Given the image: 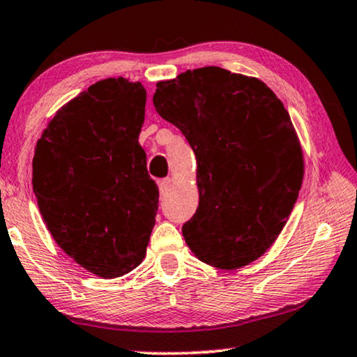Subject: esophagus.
<instances>
[{
	"label": "esophagus",
	"instance_id": "esophagus-1",
	"mask_svg": "<svg viewBox=\"0 0 357 357\" xmlns=\"http://www.w3.org/2000/svg\"><path fill=\"white\" fill-rule=\"evenodd\" d=\"M158 186H160V193L161 195H166L169 190H171L172 186V178H162L158 182Z\"/></svg>",
	"mask_w": 357,
	"mask_h": 357
}]
</instances>
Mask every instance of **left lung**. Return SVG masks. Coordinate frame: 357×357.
<instances>
[{"mask_svg":"<svg viewBox=\"0 0 357 357\" xmlns=\"http://www.w3.org/2000/svg\"><path fill=\"white\" fill-rule=\"evenodd\" d=\"M153 103L197 160L199 206L182 227L186 244L211 266L249 265L282 231L303 182L287 109L260 79L220 67L161 81Z\"/></svg>","mask_w":357,"mask_h":357,"instance_id":"obj_1","label":"left lung"}]
</instances>
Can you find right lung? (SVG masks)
Instances as JSON below:
<instances>
[{"label": "right lung", "instance_id": "right-lung-1", "mask_svg": "<svg viewBox=\"0 0 357 357\" xmlns=\"http://www.w3.org/2000/svg\"><path fill=\"white\" fill-rule=\"evenodd\" d=\"M146 91L108 78L56 113L38 140L33 191L59 248L112 279L145 259L160 191L139 144Z\"/></svg>", "mask_w": 357, "mask_h": 357}]
</instances>
